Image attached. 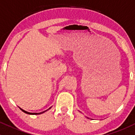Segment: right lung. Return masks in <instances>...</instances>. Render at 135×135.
<instances>
[{
  "label": "right lung",
  "mask_w": 135,
  "mask_h": 135,
  "mask_svg": "<svg viewBox=\"0 0 135 135\" xmlns=\"http://www.w3.org/2000/svg\"><path fill=\"white\" fill-rule=\"evenodd\" d=\"M50 108H51V107H50V108H49V109H50ZM20 109H21V110H22L23 112H25V113H26V114H32V115H38V114H42V113H44V112H45L46 111H47V110H46V111H44V112H40V113H31V112H26V111H25V110H23V109H21V108H20Z\"/></svg>",
  "instance_id": "add662e5"
}]
</instances>
